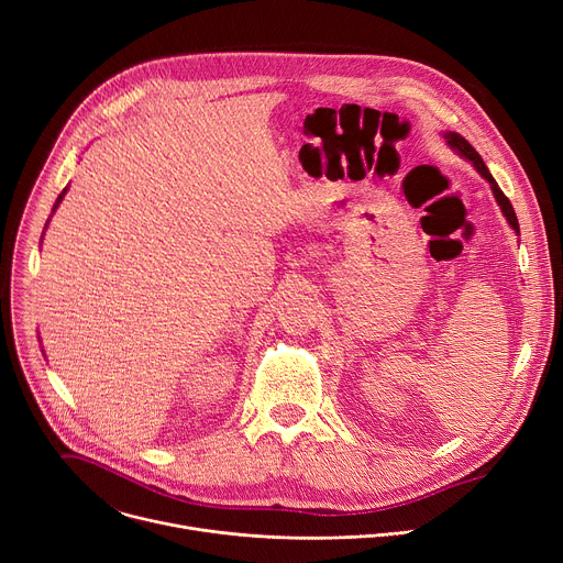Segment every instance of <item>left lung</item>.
<instances>
[{"mask_svg":"<svg viewBox=\"0 0 563 563\" xmlns=\"http://www.w3.org/2000/svg\"><path fill=\"white\" fill-rule=\"evenodd\" d=\"M443 137H445V142L451 144L455 152L460 154V156H464L466 161H471L473 165H475V169L492 183V190H494V195H496V201H498V206H500V210L505 212V217H507V221L511 223V229L518 233V219H516V212H514V208H511V201L505 197V192L500 190L498 187V183H496V178L489 174V169H486V165H484V161H482V156L475 152V148L460 135V133H443Z\"/></svg>","mask_w":563,"mask_h":563,"instance_id":"8db88e82","label":"left lung"}]
</instances>
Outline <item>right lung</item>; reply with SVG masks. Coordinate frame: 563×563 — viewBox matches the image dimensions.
<instances>
[{"label":"right lung","mask_w":563,"mask_h":563,"mask_svg":"<svg viewBox=\"0 0 563 563\" xmlns=\"http://www.w3.org/2000/svg\"><path fill=\"white\" fill-rule=\"evenodd\" d=\"M63 197H65V190H63V195H58V201H56V206L60 203V199H63ZM56 206H54V208H56Z\"/></svg>","instance_id":"right-lung-1"}]
</instances>
